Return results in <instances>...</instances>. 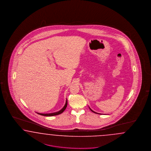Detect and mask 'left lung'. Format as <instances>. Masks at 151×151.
I'll use <instances>...</instances> for the list:
<instances>
[{"mask_svg": "<svg viewBox=\"0 0 151 151\" xmlns=\"http://www.w3.org/2000/svg\"><path fill=\"white\" fill-rule=\"evenodd\" d=\"M90 110H91V111L92 112H93V113H97V114H99V113H96V112H95V111H93L91 109H90Z\"/></svg>", "mask_w": 151, "mask_h": 151, "instance_id": "left-lung-1", "label": "left lung"}]
</instances>
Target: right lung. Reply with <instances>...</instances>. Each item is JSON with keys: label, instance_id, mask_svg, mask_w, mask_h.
Segmentation results:
<instances>
[{"label": "right lung", "instance_id": "right-lung-1", "mask_svg": "<svg viewBox=\"0 0 151 151\" xmlns=\"http://www.w3.org/2000/svg\"><path fill=\"white\" fill-rule=\"evenodd\" d=\"M68 105V101H67V99H66V101L65 104L64 105V106L60 110L58 111H56V112H54V113H46V114H43V113H37L38 114H39L40 115H42V116H56V115H58L60 114L61 113H62L63 111H64L65 110L67 106Z\"/></svg>", "mask_w": 151, "mask_h": 151}]
</instances>
